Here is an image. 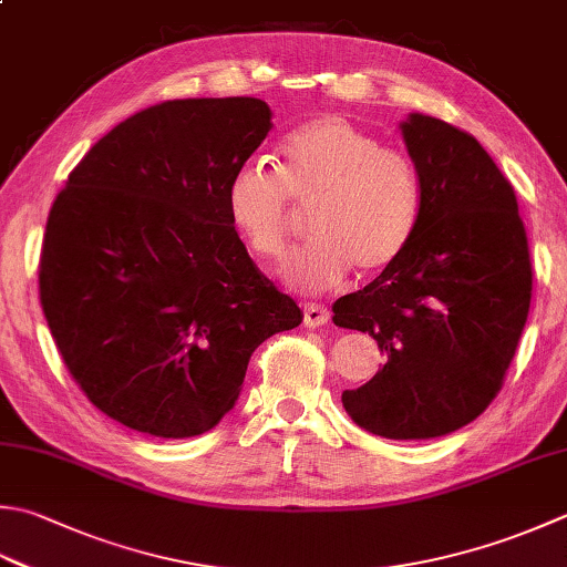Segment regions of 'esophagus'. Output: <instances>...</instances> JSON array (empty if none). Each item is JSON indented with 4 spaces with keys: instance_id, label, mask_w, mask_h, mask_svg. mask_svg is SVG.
Returning a JSON list of instances; mask_svg holds the SVG:
<instances>
[{
    "instance_id": "obj_1",
    "label": "esophagus",
    "mask_w": 567,
    "mask_h": 567,
    "mask_svg": "<svg viewBox=\"0 0 567 567\" xmlns=\"http://www.w3.org/2000/svg\"><path fill=\"white\" fill-rule=\"evenodd\" d=\"M327 321H329V309L324 305H315V302L305 305V324L309 329H317L321 324H327Z\"/></svg>"
}]
</instances>
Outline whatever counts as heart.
<instances>
[{"instance_id":"b5f03b06","label":"heart","mask_w":567,"mask_h":567,"mask_svg":"<svg viewBox=\"0 0 567 567\" xmlns=\"http://www.w3.org/2000/svg\"><path fill=\"white\" fill-rule=\"evenodd\" d=\"M280 157V174L248 162L226 188L228 220L250 255L282 258L295 226L292 198L302 208L315 204V240L285 265L297 290H331L351 268L361 277L393 268L420 218V179L405 154L381 147L349 120L324 115L295 130Z\"/></svg>"}]
</instances>
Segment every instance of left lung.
I'll return each mask as SVG.
<instances>
[{
  "instance_id": "obj_1",
  "label": "left lung",
  "mask_w": 567,
  "mask_h": 567,
  "mask_svg": "<svg viewBox=\"0 0 567 567\" xmlns=\"http://www.w3.org/2000/svg\"><path fill=\"white\" fill-rule=\"evenodd\" d=\"M403 142L420 179L405 252L334 324L365 331L388 361L341 403L388 440L450 435L482 415L512 363L530 307V255L512 184L467 132L410 113Z\"/></svg>"
}]
</instances>
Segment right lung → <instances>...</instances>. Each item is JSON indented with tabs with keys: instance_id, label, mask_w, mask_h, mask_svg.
<instances>
[{
	"instance_id": "add662e5",
	"label": "right lung",
	"mask_w": 567,
	"mask_h": 567,
	"mask_svg": "<svg viewBox=\"0 0 567 567\" xmlns=\"http://www.w3.org/2000/svg\"><path fill=\"white\" fill-rule=\"evenodd\" d=\"M272 130L258 97L166 100L120 122L51 206L39 292L75 383L144 435H204L250 353L299 327L226 210L233 172Z\"/></svg>"
}]
</instances>
